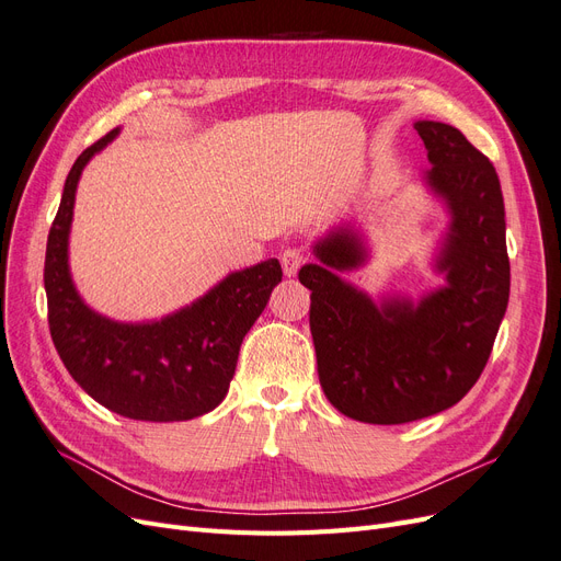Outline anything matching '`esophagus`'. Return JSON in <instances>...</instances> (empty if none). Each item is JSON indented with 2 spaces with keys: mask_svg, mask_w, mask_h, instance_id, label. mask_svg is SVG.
<instances>
[{
  "mask_svg": "<svg viewBox=\"0 0 561 561\" xmlns=\"http://www.w3.org/2000/svg\"><path fill=\"white\" fill-rule=\"evenodd\" d=\"M307 262V257H304V252L299 250V248H285L283 252H280V264H283V274L285 276H297V271H299V266Z\"/></svg>",
  "mask_w": 561,
  "mask_h": 561,
  "instance_id": "1",
  "label": "esophagus"
}]
</instances>
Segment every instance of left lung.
Masks as SVG:
<instances>
[{
    "mask_svg": "<svg viewBox=\"0 0 561 561\" xmlns=\"http://www.w3.org/2000/svg\"><path fill=\"white\" fill-rule=\"evenodd\" d=\"M431 168L428 192L443 201L449 227L433 268L445 285L410 297L371 299L344 280L369 250L353 225L313 243L301 266L311 290V334L325 398L348 419L396 426L449 410L480 379L511 297L505 208L496 168L466 135L416 122Z\"/></svg>",
    "mask_w": 561,
    "mask_h": 561,
    "instance_id": "1",
    "label": "left lung"
}]
</instances>
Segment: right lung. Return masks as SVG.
I'll list each match as a JSON object with an SVG mask.
<instances>
[{
  "mask_svg": "<svg viewBox=\"0 0 561 561\" xmlns=\"http://www.w3.org/2000/svg\"><path fill=\"white\" fill-rule=\"evenodd\" d=\"M118 128L81 151L48 231L44 287L48 328L72 379L110 412L135 421H190L225 400L243 336L280 283L278 260L233 271L175 313L118 322L93 311L70 274V229L81 171Z\"/></svg>",
  "mask_w": 561,
  "mask_h": 561,
  "instance_id": "1",
  "label": "right lung"
}]
</instances>
